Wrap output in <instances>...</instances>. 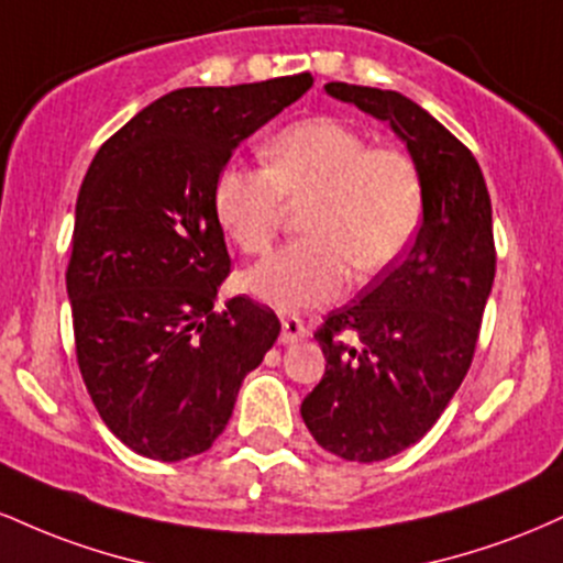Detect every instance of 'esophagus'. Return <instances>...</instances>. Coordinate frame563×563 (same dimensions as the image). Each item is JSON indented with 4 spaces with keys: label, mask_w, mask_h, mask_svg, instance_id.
I'll use <instances>...</instances> for the list:
<instances>
[{
    "label": "esophagus",
    "mask_w": 563,
    "mask_h": 563,
    "mask_svg": "<svg viewBox=\"0 0 563 563\" xmlns=\"http://www.w3.org/2000/svg\"><path fill=\"white\" fill-rule=\"evenodd\" d=\"M307 339V328H303V320L290 314V318H283V333L280 344H296V341Z\"/></svg>",
    "instance_id": "1"
}]
</instances>
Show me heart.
<instances>
[{
    "label": "heart",
    "mask_w": 563,
    "mask_h": 563,
    "mask_svg": "<svg viewBox=\"0 0 563 563\" xmlns=\"http://www.w3.org/2000/svg\"><path fill=\"white\" fill-rule=\"evenodd\" d=\"M264 169L230 164L217 174L214 211L232 243L264 254L303 206L307 235L245 275L256 299L280 309L331 301L346 288L352 264L373 275L399 260L421 219V177L407 153L371 147L341 121H296L264 145Z\"/></svg>",
    "instance_id": "1"
}]
</instances>
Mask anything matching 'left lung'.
I'll return each instance as SVG.
<instances>
[{"mask_svg":"<svg viewBox=\"0 0 563 563\" xmlns=\"http://www.w3.org/2000/svg\"><path fill=\"white\" fill-rule=\"evenodd\" d=\"M325 92L386 121L421 177L416 241L322 322L325 376L301 402L322 450L373 463L416 444L466 378L495 280L493 203L468 147L410 97L344 81ZM346 330L364 344L344 345Z\"/></svg>","mask_w":563,"mask_h":563,"instance_id":"left-lung-1","label":"left lung"}]
</instances>
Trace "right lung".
Here are the masks:
<instances>
[{
    "instance_id": "add662e5",
    "label": "right lung",
    "mask_w": 563,
    "mask_h": 563,
    "mask_svg": "<svg viewBox=\"0 0 563 563\" xmlns=\"http://www.w3.org/2000/svg\"><path fill=\"white\" fill-rule=\"evenodd\" d=\"M312 81L174 89L89 164L66 273L76 360L100 418L137 455L174 463L209 450L277 341L269 307L235 296L214 309L230 275L214 183Z\"/></svg>"
}]
</instances>
